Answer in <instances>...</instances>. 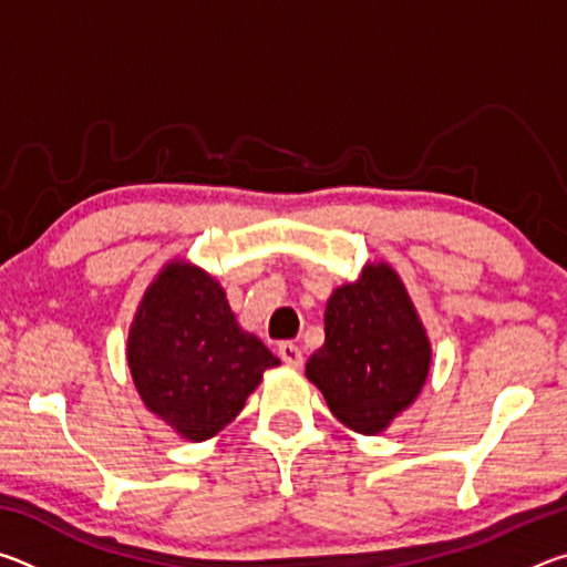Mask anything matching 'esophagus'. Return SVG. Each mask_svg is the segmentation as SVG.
<instances>
[{
  "instance_id": "esophagus-1",
  "label": "esophagus",
  "mask_w": 567,
  "mask_h": 567,
  "mask_svg": "<svg viewBox=\"0 0 567 567\" xmlns=\"http://www.w3.org/2000/svg\"><path fill=\"white\" fill-rule=\"evenodd\" d=\"M277 352H280V358H282V362L285 364H290V368H295V370H300L302 368V350L297 348V344H292V342H282L280 348H277Z\"/></svg>"
}]
</instances>
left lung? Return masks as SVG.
I'll list each match as a JSON object with an SVG mask.
<instances>
[{
  "label": "left lung",
  "instance_id": "obj_1",
  "mask_svg": "<svg viewBox=\"0 0 567 567\" xmlns=\"http://www.w3.org/2000/svg\"><path fill=\"white\" fill-rule=\"evenodd\" d=\"M433 344L405 282L385 260L332 290L324 344L305 364L334 417L360 435H380L425 385Z\"/></svg>",
  "mask_w": 567,
  "mask_h": 567
}]
</instances>
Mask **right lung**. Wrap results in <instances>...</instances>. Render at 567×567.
Here are the masks:
<instances>
[{
  "mask_svg": "<svg viewBox=\"0 0 567 567\" xmlns=\"http://www.w3.org/2000/svg\"><path fill=\"white\" fill-rule=\"evenodd\" d=\"M127 364L145 408L172 433L203 443L229 425L280 360L239 328L213 275L169 260L130 324Z\"/></svg>",
  "mask_w": 567,
  "mask_h": 567,
  "instance_id": "right-lung-1",
  "label": "right lung"
}]
</instances>
